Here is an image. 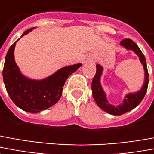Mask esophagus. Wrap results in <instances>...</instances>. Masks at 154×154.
<instances>
[{
    "mask_svg": "<svg viewBox=\"0 0 154 154\" xmlns=\"http://www.w3.org/2000/svg\"><path fill=\"white\" fill-rule=\"evenodd\" d=\"M91 62L92 63H95V60H91Z\"/></svg>",
    "mask_w": 154,
    "mask_h": 154,
    "instance_id": "obj_1",
    "label": "esophagus"
}]
</instances>
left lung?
I'll use <instances>...</instances> for the list:
<instances>
[{"label": "left lung", "instance_id": "8db88e82", "mask_svg": "<svg viewBox=\"0 0 154 154\" xmlns=\"http://www.w3.org/2000/svg\"><path fill=\"white\" fill-rule=\"evenodd\" d=\"M120 45L121 46L126 49V51H132L139 57V60L142 63L144 70V81L143 83V86L141 87L140 91L134 92V93L126 94L124 97L122 103L117 106H114L109 103L107 100V94L101 86L100 78L103 74V68L100 64L96 65V73L92 80L91 84L92 95L94 97L96 104L100 109H103L104 112H108L109 114L115 115V116L124 114L139 105L146 94L148 84H149V73H148V69H147L146 60L143 53L141 52L140 49L131 39H125L122 41L120 42Z\"/></svg>", "mask_w": 154, "mask_h": 154}]
</instances>
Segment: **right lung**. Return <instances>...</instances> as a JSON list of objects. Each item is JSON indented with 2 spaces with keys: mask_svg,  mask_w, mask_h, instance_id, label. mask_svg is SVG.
I'll list each match as a JSON object with an SVG mask.
<instances>
[{
  "mask_svg": "<svg viewBox=\"0 0 154 154\" xmlns=\"http://www.w3.org/2000/svg\"><path fill=\"white\" fill-rule=\"evenodd\" d=\"M33 29L35 28L25 31L21 37ZM19 39L10 46L6 54L2 72L3 81L9 96L19 109L25 112L37 113L59 101L66 80L82 64L66 66L41 80L29 78L21 72L14 60V48Z\"/></svg>",
  "mask_w": 154,
  "mask_h": 154,
  "instance_id": "right-lung-1",
  "label": "right lung"
}]
</instances>
